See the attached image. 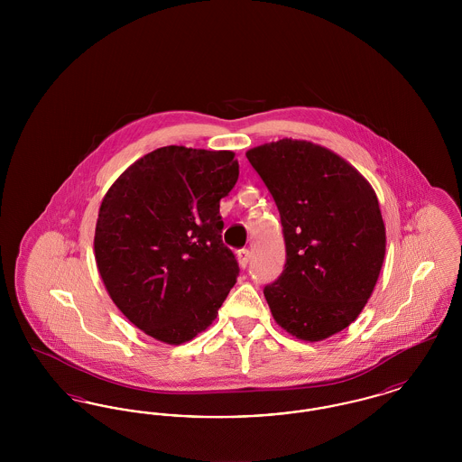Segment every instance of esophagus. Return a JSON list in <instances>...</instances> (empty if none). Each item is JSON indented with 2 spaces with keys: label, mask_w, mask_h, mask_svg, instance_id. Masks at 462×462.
<instances>
[{
  "label": "esophagus",
  "mask_w": 462,
  "mask_h": 462,
  "mask_svg": "<svg viewBox=\"0 0 462 462\" xmlns=\"http://www.w3.org/2000/svg\"><path fill=\"white\" fill-rule=\"evenodd\" d=\"M237 258H239V264H241L242 268H245L247 263H249V260H251L249 249H241V251L237 253Z\"/></svg>",
  "instance_id": "34e87169"
}]
</instances>
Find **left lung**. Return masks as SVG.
Returning <instances> with one entry per match:
<instances>
[{
  "label": "left lung",
  "mask_w": 462,
  "mask_h": 462,
  "mask_svg": "<svg viewBox=\"0 0 462 462\" xmlns=\"http://www.w3.org/2000/svg\"><path fill=\"white\" fill-rule=\"evenodd\" d=\"M275 200L286 266L264 287L275 322L303 341L346 329L373 294L386 228L371 183L348 161L307 140L245 152Z\"/></svg>",
  "instance_id": "1"
}]
</instances>
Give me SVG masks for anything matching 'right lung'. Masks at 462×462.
I'll list each match as a JSON object with an SVG mask.
<instances>
[{
  "mask_svg": "<svg viewBox=\"0 0 462 462\" xmlns=\"http://www.w3.org/2000/svg\"><path fill=\"white\" fill-rule=\"evenodd\" d=\"M237 178L232 151L168 145L134 161L102 199L93 245L104 286L161 343L208 329L237 281L220 217Z\"/></svg>",
  "mask_w": 462,
  "mask_h": 462,
  "instance_id": "obj_1",
  "label": "right lung"
}]
</instances>
